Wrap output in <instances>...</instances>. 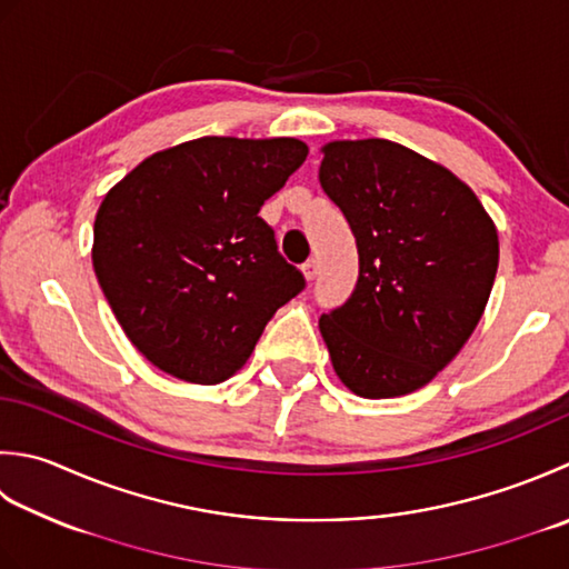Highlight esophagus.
Wrapping results in <instances>:
<instances>
[{
	"instance_id": "1",
	"label": "esophagus",
	"mask_w": 569,
	"mask_h": 569,
	"mask_svg": "<svg viewBox=\"0 0 569 569\" xmlns=\"http://www.w3.org/2000/svg\"><path fill=\"white\" fill-rule=\"evenodd\" d=\"M303 273H306L308 281H313L316 273H318V261H316V259H308V261L303 263Z\"/></svg>"
}]
</instances>
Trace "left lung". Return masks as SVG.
Listing matches in <instances>:
<instances>
[{"mask_svg":"<svg viewBox=\"0 0 569 569\" xmlns=\"http://www.w3.org/2000/svg\"><path fill=\"white\" fill-rule=\"evenodd\" d=\"M320 187L358 241L352 296L320 316L342 385L367 399L429 385L471 338L498 271V231L447 167L392 140L322 148Z\"/></svg>","mask_w":569,"mask_h":569,"instance_id":"obj_1","label":"left lung"}]
</instances>
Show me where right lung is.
Here are the masks:
<instances>
[{
    "mask_svg": "<svg viewBox=\"0 0 569 569\" xmlns=\"http://www.w3.org/2000/svg\"><path fill=\"white\" fill-rule=\"evenodd\" d=\"M296 138H199L154 152L106 194L93 269L130 342L158 370L217 385L306 288L259 217L306 162Z\"/></svg>",
    "mask_w": 569,
    "mask_h": 569,
    "instance_id": "right-lung-1",
    "label": "right lung"
}]
</instances>
